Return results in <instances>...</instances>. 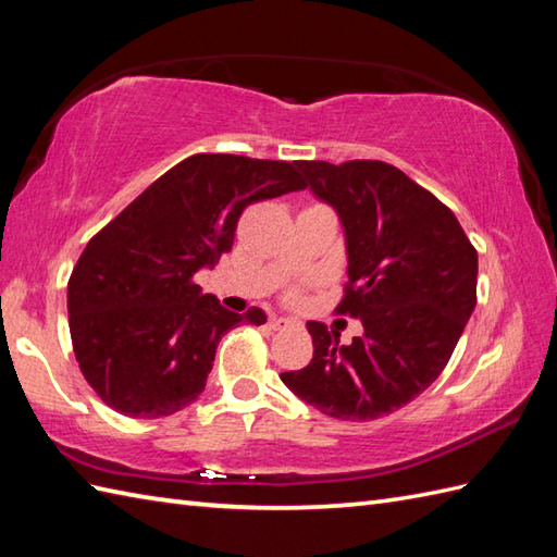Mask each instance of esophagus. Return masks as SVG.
<instances>
[{"label":"esophagus","instance_id":"34e87169","mask_svg":"<svg viewBox=\"0 0 557 557\" xmlns=\"http://www.w3.org/2000/svg\"><path fill=\"white\" fill-rule=\"evenodd\" d=\"M269 324H271V329L278 331V329H288V326H295V324H298V321L290 319V317H271Z\"/></svg>","mask_w":557,"mask_h":557}]
</instances>
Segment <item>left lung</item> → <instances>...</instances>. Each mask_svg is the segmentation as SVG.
I'll use <instances>...</instances> for the list:
<instances>
[{"instance_id":"1","label":"left lung","mask_w":557,"mask_h":557,"mask_svg":"<svg viewBox=\"0 0 557 557\" xmlns=\"http://www.w3.org/2000/svg\"><path fill=\"white\" fill-rule=\"evenodd\" d=\"M295 166L341 219L348 286L338 312L364 333L341 345V333L307 321L312 362L281 381L329 417L379 419L448 364L476 305V250L446 205L386 162Z\"/></svg>"}]
</instances>
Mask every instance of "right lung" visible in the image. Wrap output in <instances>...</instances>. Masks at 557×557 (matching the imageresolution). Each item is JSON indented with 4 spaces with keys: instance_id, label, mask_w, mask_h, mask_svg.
<instances>
[{
    "instance_id": "right-lung-1",
    "label": "right lung",
    "mask_w": 557,
    "mask_h": 557,
    "mask_svg": "<svg viewBox=\"0 0 557 557\" xmlns=\"http://www.w3.org/2000/svg\"><path fill=\"white\" fill-rule=\"evenodd\" d=\"M305 190L295 164L193 154L85 247L69 278V326L85 381L116 412L157 419L197 400L226 331L264 324L195 283L231 250L243 209Z\"/></svg>"
}]
</instances>
